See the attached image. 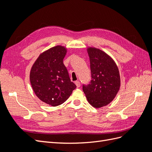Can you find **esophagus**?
Returning a JSON list of instances; mask_svg holds the SVG:
<instances>
[{
    "label": "esophagus",
    "instance_id": "34e87169",
    "mask_svg": "<svg viewBox=\"0 0 152 152\" xmlns=\"http://www.w3.org/2000/svg\"><path fill=\"white\" fill-rule=\"evenodd\" d=\"M75 83L77 87H80V82H79V81H76V82H75Z\"/></svg>",
    "mask_w": 152,
    "mask_h": 152
}]
</instances>
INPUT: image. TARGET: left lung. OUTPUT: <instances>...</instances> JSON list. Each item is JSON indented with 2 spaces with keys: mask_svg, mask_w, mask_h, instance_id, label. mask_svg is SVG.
I'll return each instance as SVG.
<instances>
[{
  "mask_svg": "<svg viewBox=\"0 0 152 152\" xmlns=\"http://www.w3.org/2000/svg\"><path fill=\"white\" fill-rule=\"evenodd\" d=\"M91 80L83 85L87 101L95 108L108 105L113 100L121 87L119 70L115 61L100 49L89 47Z\"/></svg>",
  "mask_w": 152,
  "mask_h": 152,
  "instance_id": "obj_1",
  "label": "left lung"
}]
</instances>
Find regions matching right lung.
I'll return each instance as SVG.
<instances>
[{
	"instance_id": "1",
	"label": "right lung",
	"mask_w": 152,
	"mask_h": 152,
	"mask_svg": "<svg viewBox=\"0 0 152 152\" xmlns=\"http://www.w3.org/2000/svg\"><path fill=\"white\" fill-rule=\"evenodd\" d=\"M66 48L58 45L43 52L30 70V80L36 96L45 103L57 106L68 99L76 85L63 64Z\"/></svg>"
}]
</instances>
